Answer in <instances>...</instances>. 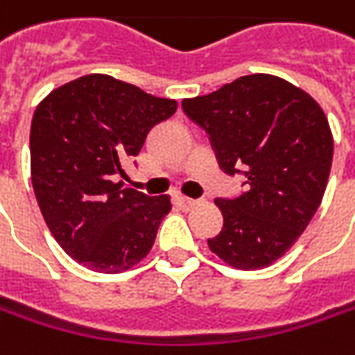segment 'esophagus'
I'll return each instance as SVG.
<instances>
[{
  "label": "esophagus",
  "instance_id": "obj_1",
  "mask_svg": "<svg viewBox=\"0 0 355 355\" xmlns=\"http://www.w3.org/2000/svg\"><path fill=\"white\" fill-rule=\"evenodd\" d=\"M198 204H200V200H193V198H180V205H182L184 209H191V207H196Z\"/></svg>",
  "mask_w": 355,
  "mask_h": 355
}]
</instances>
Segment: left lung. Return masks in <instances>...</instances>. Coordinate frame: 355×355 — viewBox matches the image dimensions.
Listing matches in <instances>:
<instances>
[{"label":"left lung","mask_w":355,"mask_h":355,"mask_svg":"<svg viewBox=\"0 0 355 355\" xmlns=\"http://www.w3.org/2000/svg\"><path fill=\"white\" fill-rule=\"evenodd\" d=\"M205 130L227 175H243V191L218 198L223 227L207 239L214 254L239 270L282 257L322 204L334 139L313 99L268 73L243 76L218 92L182 101Z\"/></svg>","instance_id":"8db88e82"}]
</instances>
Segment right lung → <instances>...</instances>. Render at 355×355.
Segmentation results:
<instances>
[{
	"label": "right lung",
	"mask_w": 355,
	"mask_h": 355,
	"mask_svg": "<svg viewBox=\"0 0 355 355\" xmlns=\"http://www.w3.org/2000/svg\"><path fill=\"white\" fill-rule=\"evenodd\" d=\"M178 110L132 83L92 73L53 89L31 119V184L45 223L89 270L125 272L148 256L168 196L123 187L148 133Z\"/></svg>",
	"instance_id": "obj_1"
}]
</instances>
